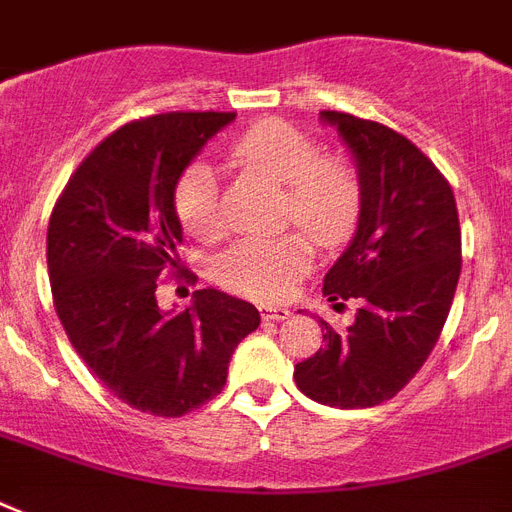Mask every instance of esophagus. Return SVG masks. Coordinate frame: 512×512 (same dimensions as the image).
I'll list each match as a JSON object with an SVG mask.
<instances>
[{
    "label": "esophagus",
    "instance_id": "1",
    "mask_svg": "<svg viewBox=\"0 0 512 512\" xmlns=\"http://www.w3.org/2000/svg\"><path fill=\"white\" fill-rule=\"evenodd\" d=\"M260 316L263 321H284L289 319L287 308H273V305H260Z\"/></svg>",
    "mask_w": 512,
    "mask_h": 512
}]
</instances>
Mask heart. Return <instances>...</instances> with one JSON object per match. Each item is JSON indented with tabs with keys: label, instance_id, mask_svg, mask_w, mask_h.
I'll list each match as a JSON object with an SVG mask.
<instances>
[{
	"label": "heart",
	"instance_id": "obj_1",
	"mask_svg": "<svg viewBox=\"0 0 512 512\" xmlns=\"http://www.w3.org/2000/svg\"><path fill=\"white\" fill-rule=\"evenodd\" d=\"M231 162L284 185L281 223H297L319 247H335L356 228L364 204L358 170L324 154L305 132L279 119L252 124L228 148ZM217 175L212 164L191 162L175 180L172 207L185 231L212 239L220 231ZM311 265V244L300 231L244 236L215 257V279L257 303H279Z\"/></svg>",
	"mask_w": 512,
	"mask_h": 512
}]
</instances>
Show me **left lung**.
Listing matches in <instances>:
<instances>
[{
	"label": "left lung",
	"mask_w": 512,
	"mask_h": 512,
	"mask_svg": "<svg viewBox=\"0 0 512 512\" xmlns=\"http://www.w3.org/2000/svg\"><path fill=\"white\" fill-rule=\"evenodd\" d=\"M356 156L364 204L350 247L329 268L324 297L356 321L332 329L324 348L295 366L305 396L340 409L388 401L436 348L462 268L452 185L401 132L340 111H324Z\"/></svg>",
	"instance_id": "left-lung-1"
}]
</instances>
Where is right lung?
<instances>
[{
    "label": "right lung",
    "mask_w": 512,
    "mask_h": 512,
    "mask_svg": "<svg viewBox=\"0 0 512 512\" xmlns=\"http://www.w3.org/2000/svg\"><path fill=\"white\" fill-rule=\"evenodd\" d=\"M233 116L170 111L127 122L84 156L47 225L52 303L68 340L116 398L154 417L212 401L236 345L260 327L255 305L212 287L196 289L177 316L156 303L164 273L193 279L177 263V175Z\"/></svg>",
    "instance_id": "1"
}]
</instances>
